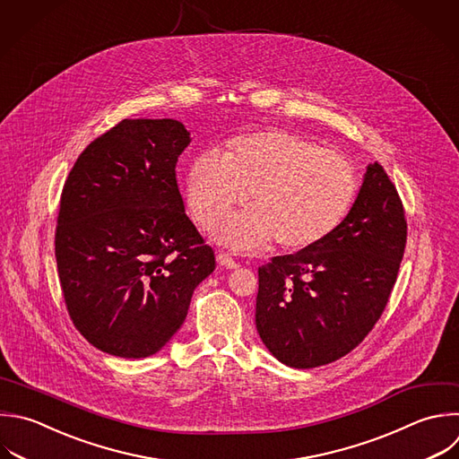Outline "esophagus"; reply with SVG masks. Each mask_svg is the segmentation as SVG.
<instances>
[{
	"label": "esophagus",
	"mask_w": 459,
	"mask_h": 459,
	"mask_svg": "<svg viewBox=\"0 0 459 459\" xmlns=\"http://www.w3.org/2000/svg\"><path fill=\"white\" fill-rule=\"evenodd\" d=\"M217 264L222 265V267H226V269H237V267H238V264H237L228 253H219V255H217Z\"/></svg>",
	"instance_id": "esophagus-1"
}]
</instances>
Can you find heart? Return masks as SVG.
Wrapping results in <instances>:
<instances>
[{
	"mask_svg": "<svg viewBox=\"0 0 459 459\" xmlns=\"http://www.w3.org/2000/svg\"><path fill=\"white\" fill-rule=\"evenodd\" d=\"M357 190V170L344 156L283 129L240 136L224 156L199 152L185 185L188 208L204 228L247 197L251 208L217 228L222 244L255 249L273 238L283 251L326 240L348 217Z\"/></svg>",
	"mask_w": 459,
	"mask_h": 459,
	"instance_id": "heart-1",
	"label": "heart"
}]
</instances>
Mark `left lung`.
Returning <instances> with one entry per match:
<instances>
[{
    "mask_svg": "<svg viewBox=\"0 0 459 459\" xmlns=\"http://www.w3.org/2000/svg\"><path fill=\"white\" fill-rule=\"evenodd\" d=\"M405 238L396 188L371 163L348 217L326 240L258 267L255 321L267 350L299 369L351 351L387 305Z\"/></svg>",
    "mask_w": 459,
    "mask_h": 459,
    "instance_id": "1",
    "label": "left lung"
}]
</instances>
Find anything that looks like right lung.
Instances as JSON below:
<instances>
[{"instance_id": "add662e5", "label": "right lung", "mask_w": 459, "mask_h": 459, "mask_svg": "<svg viewBox=\"0 0 459 459\" xmlns=\"http://www.w3.org/2000/svg\"><path fill=\"white\" fill-rule=\"evenodd\" d=\"M188 143L178 120H122L86 147L65 183L56 231L65 301L77 330L109 355L160 351L215 269L178 188Z\"/></svg>"}]
</instances>
